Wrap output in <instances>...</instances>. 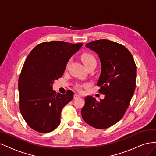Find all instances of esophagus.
Wrapping results in <instances>:
<instances>
[{
  "mask_svg": "<svg viewBox=\"0 0 156 156\" xmlns=\"http://www.w3.org/2000/svg\"><path fill=\"white\" fill-rule=\"evenodd\" d=\"M79 97H80V96L79 95V94H74V96H73V98H74V99H77V98H79Z\"/></svg>",
  "mask_w": 156,
  "mask_h": 156,
  "instance_id": "obj_1",
  "label": "esophagus"
}]
</instances>
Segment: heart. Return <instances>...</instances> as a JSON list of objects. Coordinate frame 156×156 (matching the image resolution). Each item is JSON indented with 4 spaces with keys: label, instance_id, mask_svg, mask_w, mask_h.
Masks as SVG:
<instances>
[{
    "label": "heart",
    "instance_id": "obj_1",
    "mask_svg": "<svg viewBox=\"0 0 156 156\" xmlns=\"http://www.w3.org/2000/svg\"><path fill=\"white\" fill-rule=\"evenodd\" d=\"M81 60L83 61V64H84L86 67L88 66L93 64H96V59L94 57V56L90 53H84L81 55ZM76 88L79 91L82 90V86L81 84H77Z\"/></svg>",
    "mask_w": 156,
    "mask_h": 156
}]
</instances>
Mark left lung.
<instances>
[{
    "label": "left lung",
    "instance_id": "left-lung-1",
    "mask_svg": "<svg viewBox=\"0 0 156 156\" xmlns=\"http://www.w3.org/2000/svg\"><path fill=\"white\" fill-rule=\"evenodd\" d=\"M86 47L100 59L101 72L97 84L105 98L97 101L87 96L81 115L94 128H108L122 119L129 105L136 87V66L129 51L116 42L98 40Z\"/></svg>",
    "mask_w": 156,
    "mask_h": 156
}]
</instances>
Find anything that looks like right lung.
<instances>
[{"label": "right lung", "instance_id": "add662e5", "mask_svg": "<svg viewBox=\"0 0 156 156\" xmlns=\"http://www.w3.org/2000/svg\"><path fill=\"white\" fill-rule=\"evenodd\" d=\"M83 45L53 41L36 45L26 58L19 79L20 108L27 124L39 133H48L60 124L63 107L73 92L56 94L55 80L62 77L69 58Z\"/></svg>", "mask_w": 156, "mask_h": 156}]
</instances>
